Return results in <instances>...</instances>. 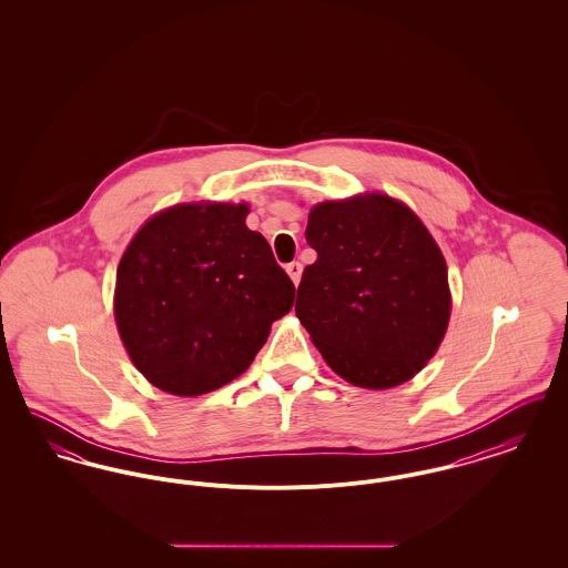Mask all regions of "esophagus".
<instances>
[{
    "label": "esophagus",
    "mask_w": 568,
    "mask_h": 568,
    "mask_svg": "<svg viewBox=\"0 0 568 568\" xmlns=\"http://www.w3.org/2000/svg\"><path fill=\"white\" fill-rule=\"evenodd\" d=\"M285 271H287V274L292 276V281L297 285L300 278H302V264H300V262H292V264L285 266Z\"/></svg>",
    "instance_id": "esophagus-1"
}]
</instances>
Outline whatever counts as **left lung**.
Here are the masks:
<instances>
[{"instance_id": "left-lung-1", "label": "left lung", "mask_w": 568, "mask_h": 568, "mask_svg": "<svg viewBox=\"0 0 568 568\" xmlns=\"http://www.w3.org/2000/svg\"><path fill=\"white\" fill-rule=\"evenodd\" d=\"M306 243L317 262L302 272L296 315L327 366L368 389L419 373L452 313L447 266L426 225L371 193L317 204Z\"/></svg>"}]
</instances>
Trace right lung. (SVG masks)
Returning a JSON list of instances; mask_svg holds the SVG:
<instances>
[{
    "label": "right lung",
    "mask_w": 568,
    "mask_h": 568,
    "mask_svg": "<svg viewBox=\"0 0 568 568\" xmlns=\"http://www.w3.org/2000/svg\"><path fill=\"white\" fill-rule=\"evenodd\" d=\"M246 204H181L149 219L116 271L114 317L155 387L200 396L241 377L296 287Z\"/></svg>",
    "instance_id": "add662e5"
}]
</instances>
